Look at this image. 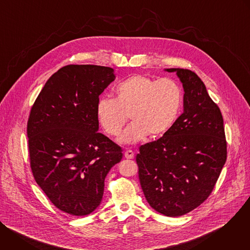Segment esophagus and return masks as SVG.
I'll list each match as a JSON object with an SVG mask.
<instances>
[{
    "label": "esophagus",
    "mask_w": 250,
    "mask_h": 250,
    "mask_svg": "<svg viewBox=\"0 0 250 250\" xmlns=\"http://www.w3.org/2000/svg\"><path fill=\"white\" fill-rule=\"evenodd\" d=\"M125 157L126 159H132V158L134 157V153H133V151H132V150H130V149L125 150Z\"/></svg>",
    "instance_id": "1"
}]
</instances>
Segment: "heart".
I'll use <instances>...</instances> for the list:
<instances>
[{
    "label": "heart",
    "instance_id": "heart-1",
    "mask_svg": "<svg viewBox=\"0 0 250 250\" xmlns=\"http://www.w3.org/2000/svg\"><path fill=\"white\" fill-rule=\"evenodd\" d=\"M183 104L180 84L170 78L154 79L145 75L131 76L115 89V100L98 101L96 115L104 130L119 136L127 122L132 123L121 137L123 144L133 145L165 134L176 123Z\"/></svg>",
    "mask_w": 250,
    "mask_h": 250
}]
</instances>
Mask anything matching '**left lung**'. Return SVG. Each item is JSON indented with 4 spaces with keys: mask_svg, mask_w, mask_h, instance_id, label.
Returning <instances> with one entry per match:
<instances>
[{
    "mask_svg": "<svg viewBox=\"0 0 250 250\" xmlns=\"http://www.w3.org/2000/svg\"><path fill=\"white\" fill-rule=\"evenodd\" d=\"M184 88V110L159 139L136 155L142 191L152 208L180 217L204 203L227 160L224 120L206 86L188 69L170 68Z\"/></svg>",
    "mask_w": 250,
    "mask_h": 250,
    "instance_id": "1",
    "label": "left lung"
}]
</instances>
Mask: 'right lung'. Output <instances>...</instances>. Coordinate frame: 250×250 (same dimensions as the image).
<instances>
[{"instance_id": "1", "label": "right lung", "mask_w": 250, "mask_h": 250, "mask_svg": "<svg viewBox=\"0 0 250 250\" xmlns=\"http://www.w3.org/2000/svg\"><path fill=\"white\" fill-rule=\"evenodd\" d=\"M116 76L111 67L67 65L45 83L30 110L27 137L35 181L51 203L72 216L101 204L104 178L122 148L99 130V96Z\"/></svg>"}]
</instances>
